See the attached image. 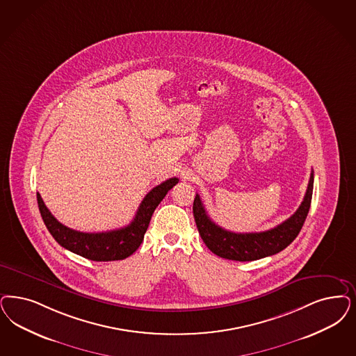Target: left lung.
Here are the masks:
<instances>
[{
	"instance_id": "obj_1",
	"label": "left lung",
	"mask_w": 356,
	"mask_h": 356,
	"mask_svg": "<svg viewBox=\"0 0 356 356\" xmlns=\"http://www.w3.org/2000/svg\"><path fill=\"white\" fill-rule=\"evenodd\" d=\"M314 175L310 173L307 193L301 205L286 221L276 227L260 233H233L222 229L210 220L198 195L193 202V216L198 233L209 250L229 260L251 261L275 255L291 245L302 229L310 209Z\"/></svg>"
}]
</instances>
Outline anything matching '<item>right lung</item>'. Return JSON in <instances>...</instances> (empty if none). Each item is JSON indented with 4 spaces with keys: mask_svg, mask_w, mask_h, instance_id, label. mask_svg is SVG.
<instances>
[{
    "mask_svg": "<svg viewBox=\"0 0 356 356\" xmlns=\"http://www.w3.org/2000/svg\"><path fill=\"white\" fill-rule=\"evenodd\" d=\"M177 183L179 179L172 177L155 186L143 198L130 225L105 233H83L64 226L51 214L39 193H37L38 207L49 234L64 248L95 261L122 260L134 254L143 242L155 209Z\"/></svg>",
    "mask_w": 356,
    "mask_h": 356,
    "instance_id": "1",
    "label": "right lung"
}]
</instances>
